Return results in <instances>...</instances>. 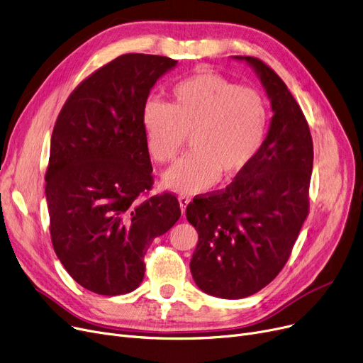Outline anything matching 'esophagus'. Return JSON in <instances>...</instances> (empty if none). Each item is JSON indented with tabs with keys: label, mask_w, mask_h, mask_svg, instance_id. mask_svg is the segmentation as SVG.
<instances>
[{
	"label": "esophagus",
	"mask_w": 363,
	"mask_h": 363,
	"mask_svg": "<svg viewBox=\"0 0 363 363\" xmlns=\"http://www.w3.org/2000/svg\"><path fill=\"white\" fill-rule=\"evenodd\" d=\"M189 202H191V199H189L187 196H184V195L179 196V203H180V210H182V213H183V214H184V211H186V206L189 205Z\"/></svg>",
	"instance_id": "obj_1"
}]
</instances>
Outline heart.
<instances>
[{
	"label": "heart",
	"mask_w": 363,
	"mask_h": 363,
	"mask_svg": "<svg viewBox=\"0 0 363 363\" xmlns=\"http://www.w3.org/2000/svg\"><path fill=\"white\" fill-rule=\"evenodd\" d=\"M142 121L147 150L157 162L174 160L191 139L192 153L165 169L162 186L195 195L218 177L230 182L250 168L264 143L269 109L257 90L202 71L172 89L169 106L147 103Z\"/></svg>",
	"instance_id": "1"
}]
</instances>
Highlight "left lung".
Segmentation results:
<instances>
[{"instance_id": "obj_1", "label": "left lung", "mask_w": 363, "mask_h": 363, "mask_svg": "<svg viewBox=\"0 0 363 363\" xmlns=\"http://www.w3.org/2000/svg\"><path fill=\"white\" fill-rule=\"evenodd\" d=\"M232 57L245 62L262 82L273 112L269 131L244 174L186 208L198 232L194 281L226 300L255 294L285 266L308 214L313 168L312 135L285 82L262 60Z\"/></svg>"}]
</instances>
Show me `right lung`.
Instances as JSON below:
<instances>
[{"label": "right lung", "mask_w": 363, "mask_h": 363, "mask_svg": "<svg viewBox=\"0 0 363 363\" xmlns=\"http://www.w3.org/2000/svg\"><path fill=\"white\" fill-rule=\"evenodd\" d=\"M176 66L119 56L78 85L56 121L45 174L51 242L72 279L96 294L139 286L147 248L182 216L174 195L142 198L153 183L143 111Z\"/></svg>", "instance_id": "1"}]
</instances>
